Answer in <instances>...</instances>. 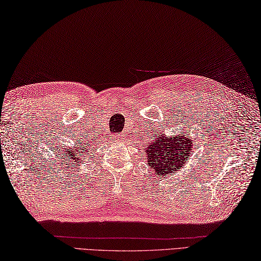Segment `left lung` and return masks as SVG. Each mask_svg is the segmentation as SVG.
Here are the masks:
<instances>
[{
    "label": "left lung",
    "instance_id": "left-lung-1",
    "mask_svg": "<svg viewBox=\"0 0 261 261\" xmlns=\"http://www.w3.org/2000/svg\"><path fill=\"white\" fill-rule=\"evenodd\" d=\"M192 141H190L185 135L173 136L170 140L163 135H160L147 148L148 165L154 167L162 175H170L172 173L181 170L185 160L192 150Z\"/></svg>",
    "mask_w": 261,
    "mask_h": 261
}]
</instances>
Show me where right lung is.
I'll use <instances>...</instances> for the list:
<instances>
[{
	"label": "right lung",
	"mask_w": 261,
	"mask_h": 261,
	"mask_svg": "<svg viewBox=\"0 0 261 261\" xmlns=\"http://www.w3.org/2000/svg\"><path fill=\"white\" fill-rule=\"evenodd\" d=\"M90 146V145H89ZM77 147H79L78 145H77ZM87 146H85L84 147V145L82 144V145H80V148H78V149H76V150H73L72 152V149L71 148H69V150L68 149H66V152H68V153H66L67 155H70V159L71 160H73L74 162H76V164L77 163H80V162H83L82 160L83 159H85L87 155H88L89 153H88V148H86Z\"/></svg>",
	"instance_id": "1"
}]
</instances>
